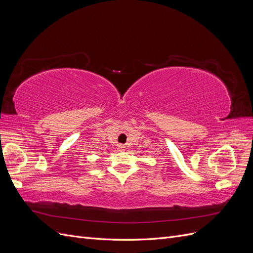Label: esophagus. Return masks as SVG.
<instances>
[{
    "label": "esophagus",
    "mask_w": 253,
    "mask_h": 253,
    "mask_svg": "<svg viewBox=\"0 0 253 253\" xmlns=\"http://www.w3.org/2000/svg\"><path fill=\"white\" fill-rule=\"evenodd\" d=\"M125 148H126V147H125L124 144H118V150H119V151H124Z\"/></svg>",
    "instance_id": "34e87169"
}]
</instances>
